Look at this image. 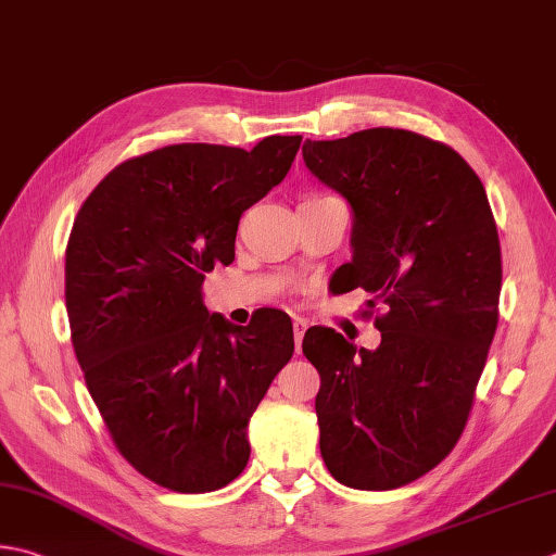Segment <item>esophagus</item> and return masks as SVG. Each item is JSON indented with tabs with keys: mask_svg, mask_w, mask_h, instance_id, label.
Returning a JSON list of instances; mask_svg holds the SVG:
<instances>
[{
	"mask_svg": "<svg viewBox=\"0 0 556 556\" xmlns=\"http://www.w3.org/2000/svg\"><path fill=\"white\" fill-rule=\"evenodd\" d=\"M308 330V320L306 318H293V340H296V352L301 350L303 334Z\"/></svg>",
	"mask_w": 556,
	"mask_h": 556,
	"instance_id": "obj_1",
	"label": "esophagus"
}]
</instances>
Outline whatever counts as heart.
Segmentation results:
<instances>
[{"mask_svg":"<svg viewBox=\"0 0 556 556\" xmlns=\"http://www.w3.org/2000/svg\"><path fill=\"white\" fill-rule=\"evenodd\" d=\"M308 200H325V198H318V194H315V198H308ZM308 200H306V202H308Z\"/></svg>","mask_w":556,"mask_h":556,"instance_id":"heart-1","label":"heart"}]
</instances>
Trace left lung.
<instances>
[{
    "instance_id": "1",
    "label": "left lung",
    "mask_w": 556,
    "mask_h": 556,
    "mask_svg": "<svg viewBox=\"0 0 556 556\" xmlns=\"http://www.w3.org/2000/svg\"><path fill=\"white\" fill-rule=\"evenodd\" d=\"M315 178L352 204V263L337 291L371 293L378 350L311 328L320 453L337 482L386 492L448 455L470 417L498 323L502 245L477 173L448 144L374 127L303 144Z\"/></svg>"
}]
</instances>
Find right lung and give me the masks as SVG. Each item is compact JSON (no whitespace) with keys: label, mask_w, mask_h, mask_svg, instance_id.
Masks as SVG:
<instances>
[{"label":"right lung","mask_w":556,"mask_h":556,"mask_svg":"<svg viewBox=\"0 0 556 556\" xmlns=\"http://www.w3.org/2000/svg\"><path fill=\"white\" fill-rule=\"evenodd\" d=\"M301 139L127 159L74 219L64 263L74 354L117 451L170 492H214L243 472L248 421L293 354L285 311L231 325L206 311L202 281L233 263L238 222L285 180Z\"/></svg>","instance_id":"obj_1"}]
</instances>
